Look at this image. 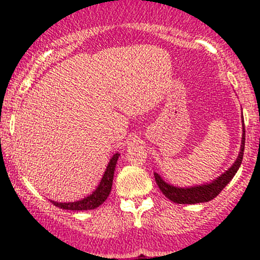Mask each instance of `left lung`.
<instances>
[{
  "instance_id": "8db88e82",
  "label": "left lung",
  "mask_w": 260,
  "mask_h": 260,
  "mask_svg": "<svg viewBox=\"0 0 260 260\" xmlns=\"http://www.w3.org/2000/svg\"><path fill=\"white\" fill-rule=\"evenodd\" d=\"M242 140H241V149L238 153L237 159L228 171H225L215 180H213L209 183L198 184V186L192 187H176L172 184L168 183L161 178V176L157 172H154L155 181H156L157 186H159L161 192L168 197L171 202L177 203V204H197V203H205L214 199L219 194L220 192L228 186L230 181L234 178L236 172L240 169L241 164L243 159V151H244V140H246V131H244V121L242 116Z\"/></svg>"
}]
</instances>
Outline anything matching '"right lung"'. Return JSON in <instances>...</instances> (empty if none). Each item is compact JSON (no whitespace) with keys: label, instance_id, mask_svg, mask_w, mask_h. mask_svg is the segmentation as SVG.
I'll return each instance as SVG.
<instances>
[{"label":"right lung","instance_id":"obj_1","mask_svg":"<svg viewBox=\"0 0 260 260\" xmlns=\"http://www.w3.org/2000/svg\"><path fill=\"white\" fill-rule=\"evenodd\" d=\"M118 156H120V153H116L112 155L109 164H107V168L105 170V172H104L99 186L95 188V190L91 194H89L88 197H85V198L76 202L59 203L51 201L52 204L61 209H64V210H91V209L100 207V205L107 199L110 192H111L113 174H115V168L116 164H117Z\"/></svg>","mask_w":260,"mask_h":260}]
</instances>
